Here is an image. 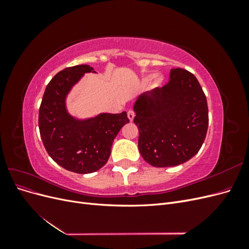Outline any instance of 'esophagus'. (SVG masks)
Listing matches in <instances>:
<instances>
[{"label":"esophagus","mask_w":249,"mask_h":249,"mask_svg":"<svg viewBox=\"0 0 249 249\" xmlns=\"http://www.w3.org/2000/svg\"><path fill=\"white\" fill-rule=\"evenodd\" d=\"M127 117H129V119L132 122V120H133L134 117H135V112H134L133 110H129V111H127Z\"/></svg>","instance_id":"obj_1"}]
</instances>
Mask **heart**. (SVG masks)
<instances>
[{"label":"heart","mask_w":249,"mask_h":249,"mask_svg":"<svg viewBox=\"0 0 249 249\" xmlns=\"http://www.w3.org/2000/svg\"><path fill=\"white\" fill-rule=\"evenodd\" d=\"M161 82V78L160 77H155L154 79V85H159Z\"/></svg>","instance_id":"heart-1"}]
</instances>
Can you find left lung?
Masks as SVG:
<instances>
[{"mask_svg":"<svg viewBox=\"0 0 249 249\" xmlns=\"http://www.w3.org/2000/svg\"><path fill=\"white\" fill-rule=\"evenodd\" d=\"M134 124L139 152L154 167H171L190 160L205 141L207 97L193 73L172 69L169 82L138 96Z\"/></svg>","mask_w":249,"mask_h":249,"instance_id":"left-lung-1","label":"left lung"}]
</instances>
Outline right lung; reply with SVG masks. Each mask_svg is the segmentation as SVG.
I'll list each match as a JSON object with an SVG mask.
<instances>
[{
  "label": "right lung",
  "mask_w": 249,
  "mask_h": 249,
  "mask_svg": "<svg viewBox=\"0 0 249 249\" xmlns=\"http://www.w3.org/2000/svg\"><path fill=\"white\" fill-rule=\"evenodd\" d=\"M86 72L95 71L86 64L59 71L46 88L38 116L40 136L50 157L66 170L83 175L107 163L114 138L130 123L126 112L101 113L88 119H77L67 112L66 96Z\"/></svg>",
  "instance_id": "right-lung-1"
}]
</instances>
